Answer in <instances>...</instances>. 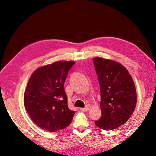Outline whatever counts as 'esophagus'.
I'll return each mask as SVG.
<instances>
[{
    "label": "esophagus",
    "mask_w": 156,
    "mask_h": 156,
    "mask_svg": "<svg viewBox=\"0 0 156 156\" xmlns=\"http://www.w3.org/2000/svg\"><path fill=\"white\" fill-rule=\"evenodd\" d=\"M80 110L82 111H88L90 110V108H89L88 107H85L84 108H80Z\"/></svg>",
    "instance_id": "34e87169"
}]
</instances>
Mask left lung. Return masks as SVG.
I'll return each instance as SVG.
<instances>
[{"instance_id":"obj_1","label":"left lung","mask_w":156,"mask_h":156,"mask_svg":"<svg viewBox=\"0 0 156 156\" xmlns=\"http://www.w3.org/2000/svg\"><path fill=\"white\" fill-rule=\"evenodd\" d=\"M101 89V118L98 127L112 130L123 125L135 108L137 94L134 82L120 63L100 57L93 58Z\"/></svg>"}]
</instances>
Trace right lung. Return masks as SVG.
Masks as SVG:
<instances>
[{
  "label": "right lung",
  "instance_id": "right-lung-1",
  "mask_svg": "<svg viewBox=\"0 0 156 156\" xmlns=\"http://www.w3.org/2000/svg\"><path fill=\"white\" fill-rule=\"evenodd\" d=\"M72 61H58L38 68L29 78L24 93V105L35 123L55 132L71 123L75 111L68 107L64 84Z\"/></svg>",
  "mask_w": 156,
  "mask_h": 156
}]
</instances>
